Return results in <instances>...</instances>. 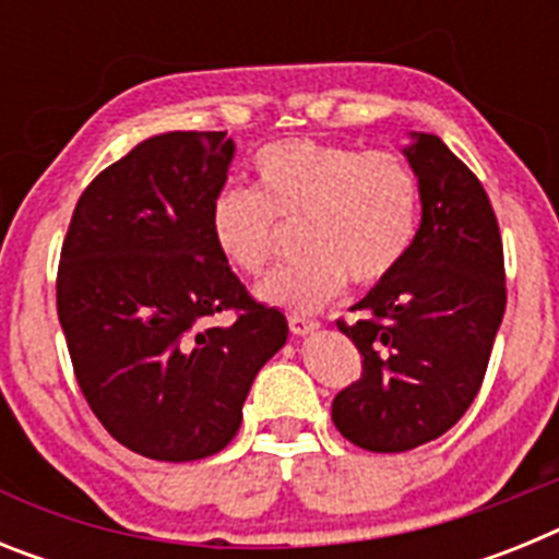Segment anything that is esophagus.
Returning <instances> with one entry per match:
<instances>
[{"label": "esophagus", "mask_w": 559, "mask_h": 559, "mask_svg": "<svg viewBox=\"0 0 559 559\" xmlns=\"http://www.w3.org/2000/svg\"><path fill=\"white\" fill-rule=\"evenodd\" d=\"M288 324H290V333L294 335H310L322 328V324L316 322V319H308V316H290Z\"/></svg>", "instance_id": "1"}]
</instances>
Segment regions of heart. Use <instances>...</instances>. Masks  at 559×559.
Here are the masks:
<instances>
[{"label": "heart", "instance_id": "heart-1", "mask_svg": "<svg viewBox=\"0 0 559 559\" xmlns=\"http://www.w3.org/2000/svg\"><path fill=\"white\" fill-rule=\"evenodd\" d=\"M251 170L254 190L224 187L212 199L210 231L235 269L263 276L276 257V221H302L305 257L260 285L274 308L316 313L347 280L378 283L417 235L419 185L397 153L283 140L260 147Z\"/></svg>", "mask_w": 559, "mask_h": 559}]
</instances>
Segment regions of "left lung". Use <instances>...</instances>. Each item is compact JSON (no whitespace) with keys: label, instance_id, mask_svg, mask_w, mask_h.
I'll return each mask as SVG.
<instances>
[{"label":"left lung","instance_id":"8db88e82","mask_svg":"<svg viewBox=\"0 0 559 559\" xmlns=\"http://www.w3.org/2000/svg\"><path fill=\"white\" fill-rule=\"evenodd\" d=\"M419 185L423 221L397 269L338 322L364 372L333 400L353 445L403 453L456 426L481 389L503 308V246L473 170L433 133L403 147Z\"/></svg>","mask_w":559,"mask_h":559}]
</instances>
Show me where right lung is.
<instances>
[{
    "mask_svg": "<svg viewBox=\"0 0 559 559\" xmlns=\"http://www.w3.org/2000/svg\"><path fill=\"white\" fill-rule=\"evenodd\" d=\"M235 142L170 131L140 142L78 199L58 265V319L78 386L128 451L195 462L224 451L265 360L288 338L210 231ZM235 309L229 329H206Z\"/></svg>",
    "mask_w": 559,
    "mask_h": 559,
    "instance_id": "add662e5",
    "label": "right lung"
}]
</instances>
